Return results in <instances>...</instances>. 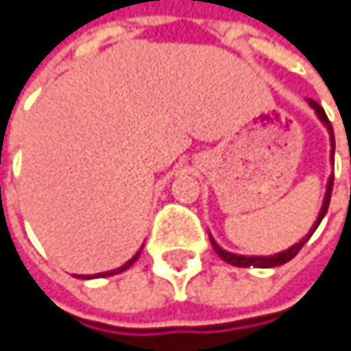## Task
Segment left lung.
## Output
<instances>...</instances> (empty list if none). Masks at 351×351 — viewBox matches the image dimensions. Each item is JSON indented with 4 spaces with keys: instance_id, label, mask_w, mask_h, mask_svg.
<instances>
[{
    "instance_id": "8db88e82",
    "label": "left lung",
    "mask_w": 351,
    "mask_h": 351,
    "mask_svg": "<svg viewBox=\"0 0 351 351\" xmlns=\"http://www.w3.org/2000/svg\"><path fill=\"white\" fill-rule=\"evenodd\" d=\"M309 105H312V107L316 109V113L320 115V119L326 124V128H328V132H330L332 156H335V134H332V126H330V122H328V117H326L324 109H322L316 101H309ZM330 193H332V177H330V181H328V189H326V197H324V204H322L320 217H318V221H316L314 229H312V232H309V236H312V234L316 232V227L320 225L322 217L326 215V210H328V202H330ZM309 236H307V238H303V240H301L299 244H295L293 248H289V250H285V252H280V254H274V257H240V254H232V252L223 250L221 246H217V242H215L213 238H210V242H213V248H215V252L219 254V257H221L223 261H227V263L236 265V267H276V265H285V263H289L293 257H297V252H299V250H301V246L309 240Z\"/></svg>"
}]
</instances>
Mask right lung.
I'll return each instance as SVG.
<instances>
[{"label":"right lung","mask_w":351,"mask_h":351,"mask_svg":"<svg viewBox=\"0 0 351 351\" xmlns=\"http://www.w3.org/2000/svg\"><path fill=\"white\" fill-rule=\"evenodd\" d=\"M136 257H138V252L134 254V257H132V259H130L128 263H124L122 267H117V269H113V271H105V274H99V276H113V274H119V271H124V269H128V267H130V265H132V263L136 261Z\"/></svg>","instance_id":"right-lung-1"}]
</instances>
